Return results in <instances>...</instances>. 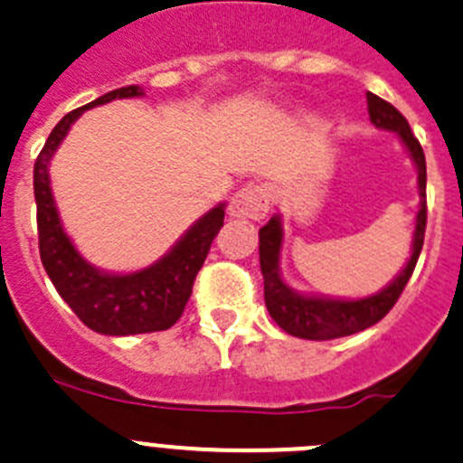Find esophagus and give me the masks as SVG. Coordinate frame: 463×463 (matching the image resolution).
<instances>
[{"label": "esophagus", "instance_id": "obj_1", "mask_svg": "<svg viewBox=\"0 0 463 463\" xmlns=\"http://www.w3.org/2000/svg\"><path fill=\"white\" fill-rule=\"evenodd\" d=\"M269 207H272V191H269V186H245V189L236 191V194L232 195L230 216L260 221V218L268 216Z\"/></svg>", "mask_w": 463, "mask_h": 463}]
</instances>
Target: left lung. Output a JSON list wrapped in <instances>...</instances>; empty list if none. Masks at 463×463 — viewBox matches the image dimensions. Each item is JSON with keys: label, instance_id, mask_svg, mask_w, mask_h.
<instances>
[{"label": "left lung", "instance_id": "left-lung-1", "mask_svg": "<svg viewBox=\"0 0 463 463\" xmlns=\"http://www.w3.org/2000/svg\"><path fill=\"white\" fill-rule=\"evenodd\" d=\"M369 118L376 128L392 130L401 137L410 153L411 162L416 164L419 173V198L420 207L416 213V230L411 238V256L405 268L401 269L396 279L383 288L381 292L364 299H331V297H310L295 292L279 272V256H281L283 230L281 218L274 216L269 222L259 230V259L260 272H263V290L265 306L272 315L274 322L286 333L304 340H335V337L354 335L381 322L383 317L393 308L401 292L405 290L411 272L419 260L420 247L425 238V221H428V207H425V155L419 139L411 135L407 118L393 108L392 103L383 100L381 96L367 91Z\"/></svg>", "mask_w": 463, "mask_h": 463}]
</instances>
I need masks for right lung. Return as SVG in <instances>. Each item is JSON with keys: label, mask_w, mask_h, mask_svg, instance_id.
<instances>
[{"label": "right lung", "mask_w": 463, "mask_h": 463, "mask_svg": "<svg viewBox=\"0 0 463 463\" xmlns=\"http://www.w3.org/2000/svg\"><path fill=\"white\" fill-rule=\"evenodd\" d=\"M132 96H144V90L139 85L118 87L65 114L40 150L33 168L40 259L58 295L70 304L78 319L103 335H137L171 328L184 313L186 301L194 292L195 274L203 268L209 247L225 221V204H218L195 221L168 254L139 272H105L78 254L74 242L62 230L53 203L49 162L70 132L71 123L85 109Z\"/></svg>", "instance_id": "add662e5"}]
</instances>
